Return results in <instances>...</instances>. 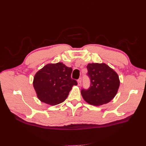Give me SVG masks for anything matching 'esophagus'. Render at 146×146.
Listing matches in <instances>:
<instances>
[{
    "mask_svg": "<svg viewBox=\"0 0 146 146\" xmlns=\"http://www.w3.org/2000/svg\"><path fill=\"white\" fill-rule=\"evenodd\" d=\"M78 86H80L82 84V78H80L78 80Z\"/></svg>",
    "mask_w": 146,
    "mask_h": 146,
    "instance_id": "obj_1",
    "label": "esophagus"
}]
</instances>
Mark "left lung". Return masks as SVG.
Returning a JSON list of instances; mask_svg holds the SVG:
<instances>
[{
	"label": "left lung",
	"mask_w": 146,
	"mask_h": 146,
	"mask_svg": "<svg viewBox=\"0 0 146 146\" xmlns=\"http://www.w3.org/2000/svg\"><path fill=\"white\" fill-rule=\"evenodd\" d=\"M87 69L90 86L87 90L82 89L84 100L95 106L108 103L115 96L119 87L118 74L105 63H89Z\"/></svg>",
	"instance_id": "1"
}]
</instances>
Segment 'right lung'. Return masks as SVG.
<instances>
[{"label": "right lung", "instance_id": "add662e5", "mask_svg": "<svg viewBox=\"0 0 146 146\" xmlns=\"http://www.w3.org/2000/svg\"><path fill=\"white\" fill-rule=\"evenodd\" d=\"M72 67L63 63L48 64L38 71L34 76L33 86L38 98L50 105L64 102L76 80L71 78Z\"/></svg>", "mask_w": 146, "mask_h": 146}]
</instances>
